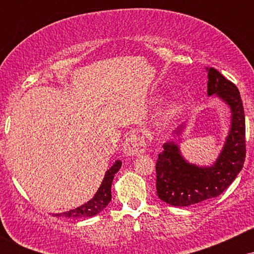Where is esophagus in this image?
I'll use <instances>...</instances> for the list:
<instances>
[{
  "instance_id": "obj_1",
  "label": "esophagus",
  "mask_w": 254,
  "mask_h": 254,
  "mask_svg": "<svg viewBox=\"0 0 254 254\" xmlns=\"http://www.w3.org/2000/svg\"><path fill=\"white\" fill-rule=\"evenodd\" d=\"M147 149V142L139 133H131L125 138L123 143V153L127 156H133L143 154Z\"/></svg>"
}]
</instances>
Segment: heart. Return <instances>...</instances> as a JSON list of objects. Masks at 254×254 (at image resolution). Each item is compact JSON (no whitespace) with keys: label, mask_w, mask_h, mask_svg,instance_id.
Returning <instances> with one entry per match:
<instances>
[{"label":"heart","mask_w":254,"mask_h":254,"mask_svg":"<svg viewBox=\"0 0 254 254\" xmlns=\"http://www.w3.org/2000/svg\"><path fill=\"white\" fill-rule=\"evenodd\" d=\"M176 113H177V106H176V105H172V106L167 111L168 117H173V116L176 115Z\"/></svg>","instance_id":"b5f03b06"}]
</instances>
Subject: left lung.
<instances>
[{
  "label": "left lung",
  "mask_w": 254,
  "mask_h": 254,
  "mask_svg": "<svg viewBox=\"0 0 254 254\" xmlns=\"http://www.w3.org/2000/svg\"><path fill=\"white\" fill-rule=\"evenodd\" d=\"M208 71V95H216L229 106L230 129L222 151L208 167L190 164L184 159L179 145L167 142L156 162V192L165 203L189 206L220 196L243 170L246 156L245 112L240 92L215 68ZM183 127L177 129L180 135Z\"/></svg>",
  "instance_id": "obj_1"
}]
</instances>
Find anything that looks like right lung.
Here are the masks:
<instances>
[{
  "instance_id": "right-lung-1",
  "label": "right lung",
  "mask_w": 254,
  "mask_h": 254,
  "mask_svg": "<svg viewBox=\"0 0 254 254\" xmlns=\"http://www.w3.org/2000/svg\"><path fill=\"white\" fill-rule=\"evenodd\" d=\"M122 167V161L117 160V161L113 164L112 167L105 173L104 180L101 183L100 188L97 191V193L94 194V197L92 199L88 200L87 203L82 204L81 206H77L76 209H72V210L62 212V214H56V216H65V217H71V218H84V217H92L94 215L99 214L100 211H103L107 205H109L111 200V185H112L113 178L115 174L119 171V168Z\"/></svg>"
}]
</instances>
